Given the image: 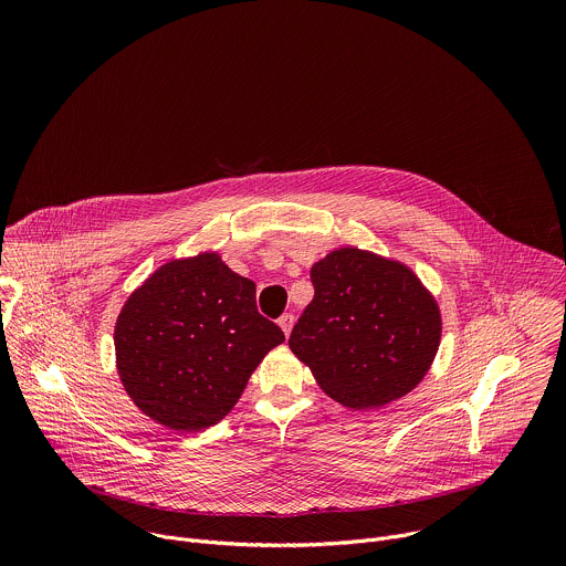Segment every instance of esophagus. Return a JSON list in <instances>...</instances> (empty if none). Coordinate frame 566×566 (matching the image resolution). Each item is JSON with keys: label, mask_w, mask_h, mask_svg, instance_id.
I'll list each match as a JSON object with an SVG mask.
<instances>
[{"label": "esophagus", "mask_w": 566, "mask_h": 566, "mask_svg": "<svg viewBox=\"0 0 566 566\" xmlns=\"http://www.w3.org/2000/svg\"><path fill=\"white\" fill-rule=\"evenodd\" d=\"M293 313H284L280 319H277V325H280V329L284 332V336L289 338V334H291V329H293Z\"/></svg>", "instance_id": "1"}]
</instances>
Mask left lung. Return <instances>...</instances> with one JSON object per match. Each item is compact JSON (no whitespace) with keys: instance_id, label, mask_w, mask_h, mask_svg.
<instances>
[{"instance_id":"1","label":"left lung","mask_w":566,"mask_h":566,"mask_svg":"<svg viewBox=\"0 0 566 566\" xmlns=\"http://www.w3.org/2000/svg\"><path fill=\"white\" fill-rule=\"evenodd\" d=\"M313 300L291 332V352L327 396L376 410L410 394L441 343V311L398 260L340 247L311 266Z\"/></svg>"}]
</instances>
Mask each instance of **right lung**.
Here are the masks:
<instances>
[{
	"label": "right lung",
	"instance_id": "add662e5",
	"mask_svg": "<svg viewBox=\"0 0 566 566\" xmlns=\"http://www.w3.org/2000/svg\"><path fill=\"white\" fill-rule=\"evenodd\" d=\"M282 343V329L258 313L255 284L217 251L160 264L129 293L114 327L127 396L175 432L219 423Z\"/></svg>",
	"mask_w": 566,
	"mask_h": 566
}]
</instances>
